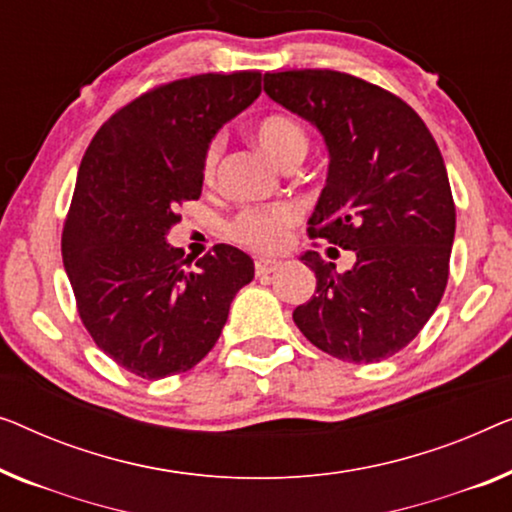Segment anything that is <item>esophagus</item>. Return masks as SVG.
I'll use <instances>...</instances> for the list:
<instances>
[{
	"instance_id": "34e87169",
	"label": "esophagus",
	"mask_w": 512,
	"mask_h": 512,
	"mask_svg": "<svg viewBox=\"0 0 512 512\" xmlns=\"http://www.w3.org/2000/svg\"><path fill=\"white\" fill-rule=\"evenodd\" d=\"M284 268V261L279 258H258L256 261V274H270Z\"/></svg>"
}]
</instances>
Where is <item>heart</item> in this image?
<instances>
[{
  "instance_id": "obj_1",
  "label": "heart",
  "mask_w": 512,
  "mask_h": 512,
  "mask_svg": "<svg viewBox=\"0 0 512 512\" xmlns=\"http://www.w3.org/2000/svg\"><path fill=\"white\" fill-rule=\"evenodd\" d=\"M256 143L270 159L279 166L291 164L295 159H305L309 150L307 131L302 129L298 120L288 115H268L256 124L254 129ZM221 152V140H212L205 152L203 173L205 180H212L214 168H217ZM298 219V210L291 205L274 207H249L238 219L233 221V238L258 251H274L284 247L288 238V228Z\"/></svg>"
}]
</instances>
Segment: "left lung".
<instances>
[{"label":"left lung","mask_w":512,"mask_h":512,"mask_svg":"<svg viewBox=\"0 0 512 512\" xmlns=\"http://www.w3.org/2000/svg\"><path fill=\"white\" fill-rule=\"evenodd\" d=\"M265 94L328 147L311 235L355 251L346 272L318 251L300 256L316 274V295L293 321L339 360L390 358L422 330L448 284L455 203L439 147L399 96L348 73H265Z\"/></svg>","instance_id":"left-lung-1"}]
</instances>
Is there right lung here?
<instances>
[{"label": "right lung", "instance_id": "obj_1", "mask_svg": "<svg viewBox=\"0 0 512 512\" xmlns=\"http://www.w3.org/2000/svg\"><path fill=\"white\" fill-rule=\"evenodd\" d=\"M261 94V73H203L138 96L96 131L78 170L62 258L96 346L143 379L198 365L254 261L231 244L182 268L166 242L177 205L203 191L217 131Z\"/></svg>", "mask_w": 512, "mask_h": 512}]
</instances>
